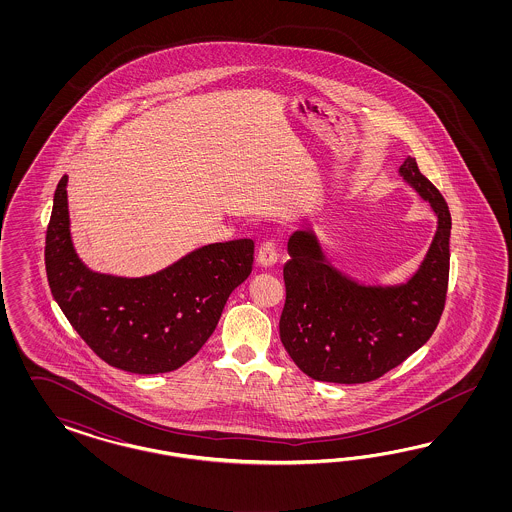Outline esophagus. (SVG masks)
<instances>
[{"label": "esophagus", "instance_id": "esophagus-1", "mask_svg": "<svg viewBox=\"0 0 512 512\" xmlns=\"http://www.w3.org/2000/svg\"><path fill=\"white\" fill-rule=\"evenodd\" d=\"M278 246H276V242L274 240H266L261 244V248H259V253H257V261L261 266H274V264L278 263Z\"/></svg>", "mask_w": 512, "mask_h": 512}]
</instances>
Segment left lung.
Instances as JSON below:
<instances>
[{
	"label": "left lung",
	"mask_w": 512,
	"mask_h": 512,
	"mask_svg": "<svg viewBox=\"0 0 512 512\" xmlns=\"http://www.w3.org/2000/svg\"><path fill=\"white\" fill-rule=\"evenodd\" d=\"M400 172L437 214L434 242L407 283L358 285L326 263L313 234L296 231L289 238L279 338L296 366L315 381H375L420 349L439 325L449 287V206L413 157L403 161Z\"/></svg>",
	"instance_id": "left-lung-1"
}]
</instances>
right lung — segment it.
<instances>
[{"label": "right lung", "instance_id": "obj_1", "mask_svg": "<svg viewBox=\"0 0 512 512\" xmlns=\"http://www.w3.org/2000/svg\"><path fill=\"white\" fill-rule=\"evenodd\" d=\"M65 186L62 176L45 244L48 285L63 315L93 353L118 370L150 375L184 366L251 274L253 240L204 246L146 278L95 274L71 244Z\"/></svg>", "mask_w": 512, "mask_h": 512}]
</instances>
